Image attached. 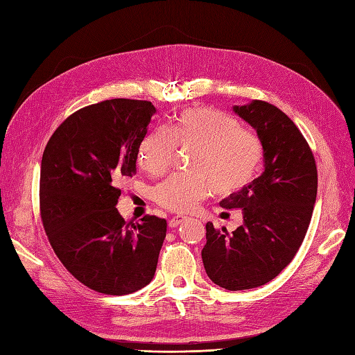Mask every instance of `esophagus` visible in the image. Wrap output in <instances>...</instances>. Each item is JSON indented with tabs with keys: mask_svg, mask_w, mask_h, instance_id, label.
Here are the masks:
<instances>
[{
	"mask_svg": "<svg viewBox=\"0 0 355 355\" xmlns=\"http://www.w3.org/2000/svg\"><path fill=\"white\" fill-rule=\"evenodd\" d=\"M187 220V216H184V215H175V216H172L171 220H169V227L171 229H175V227H178L180 224H182L183 221H186Z\"/></svg>",
	"mask_w": 355,
	"mask_h": 355,
	"instance_id": "esophagus-1",
	"label": "esophagus"
}]
</instances>
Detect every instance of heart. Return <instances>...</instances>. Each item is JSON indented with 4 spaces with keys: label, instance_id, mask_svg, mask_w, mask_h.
<instances>
[{
    "label": "heart",
    "instance_id": "obj_1",
    "mask_svg": "<svg viewBox=\"0 0 355 355\" xmlns=\"http://www.w3.org/2000/svg\"><path fill=\"white\" fill-rule=\"evenodd\" d=\"M177 145L193 149L191 173H173L154 187V200L164 209L189 212L214 189L232 195L244 189L258 173L263 146L256 134L227 112L214 108H187L168 128H157L141 140L139 164L160 175L172 164Z\"/></svg>",
    "mask_w": 355,
    "mask_h": 355
}]
</instances>
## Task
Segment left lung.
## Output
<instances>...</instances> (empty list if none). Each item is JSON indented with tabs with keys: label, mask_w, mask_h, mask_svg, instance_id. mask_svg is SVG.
Instances as JSON below:
<instances>
[{
	"label": "left lung",
	"mask_w": 355,
	"mask_h": 355,
	"mask_svg": "<svg viewBox=\"0 0 355 355\" xmlns=\"http://www.w3.org/2000/svg\"><path fill=\"white\" fill-rule=\"evenodd\" d=\"M233 111L253 126L263 146V172L220 206L243 210L232 232L206 224L202 263L225 290H250L275 279L302 245L318 195V168L293 120L275 105L252 101Z\"/></svg>",
	"instance_id": "1"
}]
</instances>
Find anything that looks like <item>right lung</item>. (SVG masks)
<instances>
[{
	"mask_svg": "<svg viewBox=\"0 0 355 355\" xmlns=\"http://www.w3.org/2000/svg\"><path fill=\"white\" fill-rule=\"evenodd\" d=\"M155 107L111 99L73 112L53 132L41 162L44 230L64 267L97 293L122 296L155 275L166 220L125 221L119 183L135 173Z\"/></svg>",
	"mask_w": 355,
	"mask_h": 355,
	"instance_id": "add662e5",
	"label": "right lung"
}]
</instances>
